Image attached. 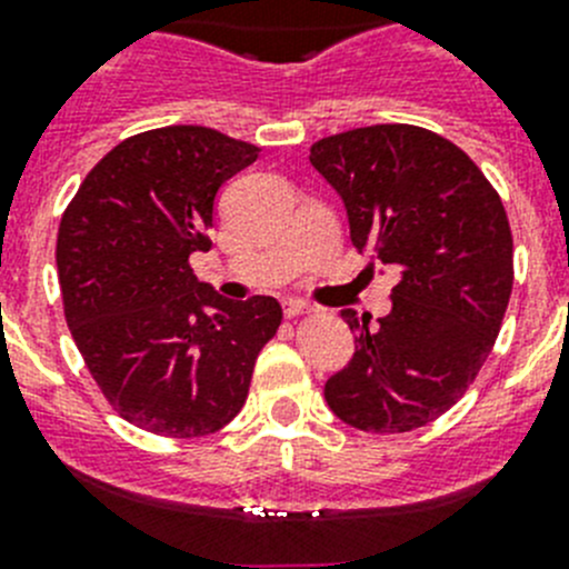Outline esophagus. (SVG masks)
I'll return each instance as SVG.
<instances>
[{"instance_id":"34e87169","label":"esophagus","mask_w":569,"mask_h":569,"mask_svg":"<svg viewBox=\"0 0 569 569\" xmlns=\"http://www.w3.org/2000/svg\"><path fill=\"white\" fill-rule=\"evenodd\" d=\"M310 305L305 299H284V316H288V319H296V316H305V313H310Z\"/></svg>"}]
</instances>
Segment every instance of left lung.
Wrapping results in <instances>:
<instances>
[{"label": "left lung", "instance_id": "8db88e82", "mask_svg": "<svg viewBox=\"0 0 569 569\" xmlns=\"http://www.w3.org/2000/svg\"><path fill=\"white\" fill-rule=\"evenodd\" d=\"M310 164L341 196L356 250L399 270L376 325L341 310L356 353L325 399L365 433L425 427L461 399L499 336L512 290L505 204L465 150L416 124L328 136Z\"/></svg>", "mask_w": 569, "mask_h": 569}]
</instances>
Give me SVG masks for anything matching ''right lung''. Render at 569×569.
I'll use <instances>...</instances> for the list:
<instances>
[{"label":"right lung","instance_id":"add662e5","mask_svg":"<svg viewBox=\"0 0 569 569\" xmlns=\"http://www.w3.org/2000/svg\"><path fill=\"white\" fill-rule=\"evenodd\" d=\"M259 148L202 124L130 136L84 176L59 224L64 319L104 399L170 439L222 430L281 325L273 296L233 301L190 270L216 193Z\"/></svg>","mask_w":569,"mask_h":569}]
</instances>
